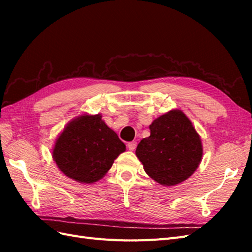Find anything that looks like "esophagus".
Returning <instances> with one entry per match:
<instances>
[{"instance_id": "esophagus-1", "label": "esophagus", "mask_w": 252, "mask_h": 252, "mask_svg": "<svg viewBox=\"0 0 252 252\" xmlns=\"http://www.w3.org/2000/svg\"><path fill=\"white\" fill-rule=\"evenodd\" d=\"M127 147L129 150H134L136 148V142L133 141V142H129L127 144Z\"/></svg>"}]
</instances>
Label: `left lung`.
I'll list each match as a JSON object with an SVG mask.
<instances>
[{
    "instance_id": "8db88e82",
    "label": "left lung",
    "mask_w": 252,
    "mask_h": 252,
    "mask_svg": "<svg viewBox=\"0 0 252 252\" xmlns=\"http://www.w3.org/2000/svg\"><path fill=\"white\" fill-rule=\"evenodd\" d=\"M149 129L150 135L135 150L145 172L163 186L187 180L203 156L201 138L191 122L184 112L174 109L156 119Z\"/></svg>"
}]
</instances>
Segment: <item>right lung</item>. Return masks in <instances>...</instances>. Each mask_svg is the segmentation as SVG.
<instances>
[{"label": "right lung", "instance_id": "right-lung-1", "mask_svg": "<svg viewBox=\"0 0 252 252\" xmlns=\"http://www.w3.org/2000/svg\"><path fill=\"white\" fill-rule=\"evenodd\" d=\"M125 150V144L102 121L101 114H83L64 128L52 158L66 177L91 184L101 180Z\"/></svg>", "mask_w": 252, "mask_h": 252}]
</instances>
